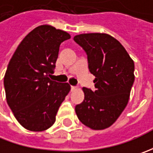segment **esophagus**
<instances>
[{"instance_id": "esophagus-1", "label": "esophagus", "mask_w": 153, "mask_h": 153, "mask_svg": "<svg viewBox=\"0 0 153 153\" xmlns=\"http://www.w3.org/2000/svg\"><path fill=\"white\" fill-rule=\"evenodd\" d=\"M71 91H75V90H76L77 89V87H76V86H71Z\"/></svg>"}]
</instances>
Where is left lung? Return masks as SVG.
Instances as JSON below:
<instances>
[{
	"label": "left lung",
	"mask_w": 153,
	"mask_h": 153,
	"mask_svg": "<svg viewBox=\"0 0 153 153\" xmlns=\"http://www.w3.org/2000/svg\"><path fill=\"white\" fill-rule=\"evenodd\" d=\"M88 55L95 90L82 88L83 101L76 105V116L94 130L111 126L126 107L134 81V64L123 46L105 33L74 36Z\"/></svg>",
	"instance_id": "obj_1"
}]
</instances>
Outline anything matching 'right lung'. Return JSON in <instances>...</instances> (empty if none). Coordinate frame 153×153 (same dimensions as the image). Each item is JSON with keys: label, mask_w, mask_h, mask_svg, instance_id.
<instances>
[{"label": "right lung", "mask_w": 153, "mask_h": 153, "mask_svg": "<svg viewBox=\"0 0 153 153\" xmlns=\"http://www.w3.org/2000/svg\"><path fill=\"white\" fill-rule=\"evenodd\" d=\"M70 38L64 30L40 25L23 39L10 59L4 76L7 102L18 122L28 130L49 128L71 90L68 82L50 78L59 46Z\"/></svg>", "instance_id": "obj_1"}]
</instances>
